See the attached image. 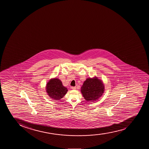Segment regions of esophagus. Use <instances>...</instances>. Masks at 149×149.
Segmentation results:
<instances>
[{
  "instance_id": "esophagus-1",
  "label": "esophagus",
  "mask_w": 149,
  "mask_h": 149,
  "mask_svg": "<svg viewBox=\"0 0 149 149\" xmlns=\"http://www.w3.org/2000/svg\"><path fill=\"white\" fill-rule=\"evenodd\" d=\"M76 87H71V89H76Z\"/></svg>"
}]
</instances>
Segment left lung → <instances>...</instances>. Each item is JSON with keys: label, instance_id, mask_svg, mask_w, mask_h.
<instances>
[{"label": "left lung", "instance_id": "obj_1", "mask_svg": "<svg viewBox=\"0 0 149 149\" xmlns=\"http://www.w3.org/2000/svg\"><path fill=\"white\" fill-rule=\"evenodd\" d=\"M104 86L102 81L97 77L87 78L81 87V92L87 102L95 101L102 95Z\"/></svg>", "mask_w": 149, "mask_h": 149}]
</instances>
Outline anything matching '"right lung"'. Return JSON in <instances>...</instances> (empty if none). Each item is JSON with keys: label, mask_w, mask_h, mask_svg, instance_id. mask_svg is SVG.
<instances>
[{"label": "right lung", "mask_w": 149, "mask_h": 149, "mask_svg": "<svg viewBox=\"0 0 149 149\" xmlns=\"http://www.w3.org/2000/svg\"><path fill=\"white\" fill-rule=\"evenodd\" d=\"M47 94L52 99L59 100L65 96L68 91L67 88L63 86L59 79H51L46 86Z\"/></svg>", "instance_id": "right-lung-1"}]
</instances>
